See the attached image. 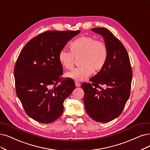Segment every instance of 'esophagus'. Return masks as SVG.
<instances>
[{
  "instance_id": "obj_1",
  "label": "esophagus",
  "mask_w": 150,
  "mask_h": 150,
  "mask_svg": "<svg viewBox=\"0 0 150 150\" xmlns=\"http://www.w3.org/2000/svg\"><path fill=\"white\" fill-rule=\"evenodd\" d=\"M75 85L76 87H80L81 86V83H79L78 82H75Z\"/></svg>"
}]
</instances>
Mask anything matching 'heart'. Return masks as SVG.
<instances>
[{
	"instance_id": "heart-1",
	"label": "heart",
	"mask_w": 150,
	"mask_h": 150,
	"mask_svg": "<svg viewBox=\"0 0 150 150\" xmlns=\"http://www.w3.org/2000/svg\"><path fill=\"white\" fill-rule=\"evenodd\" d=\"M71 51L62 49L58 53V60L63 67L71 69L74 67L76 58H79L81 64L67 74L70 78L82 81L92 72L98 73L102 70L106 63L108 50L103 41L95 38L83 35L72 41L69 44Z\"/></svg>"
}]
</instances>
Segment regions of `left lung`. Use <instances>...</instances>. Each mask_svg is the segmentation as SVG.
Returning a JSON list of instances; mask_svg holds the SVG:
<instances>
[{
	"instance_id": "left-lung-1",
	"label": "left lung",
	"mask_w": 150,
	"mask_h": 150,
	"mask_svg": "<svg viewBox=\"0 0 150 150\" xmlns=\"http://www.w3.org/2000/svg\"><path fill=\"white\" fill-rule=\"evenodd\" d=\"M104 38L108 57L103 69L81 87L84 91V103L88 115L94 121L106 122L122 113L131 88L132 70L125 47L105 28L92 29ZM101 85H105L104 89Z\"/></svg>"
}]
</instances>
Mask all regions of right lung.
Listing matches in <instances>:
<instances>
[{
  "label": "right lung",
  "mask_w": 150,
  "mask_h": 150,
  "mask_svg": "<svg viewBox=\"0 0 150 150\" xmlns=\"http://www.w3.org/2000/svg\"><path fill=\"white\" fill-rule=\"evenodd\" d=\"M77 31H48L23 47L14 68L16 93L27 115L43 124L63 112V102L75 88L73 79L63 78L58 53Z\"/></svg>",
  "instance_id": "obj_1"
}]
</instances>
